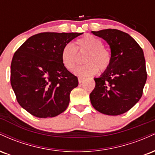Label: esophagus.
Segmentation results:
<instances>
[{
	"mask_svg": "<svg viewBox=\"0 0 155 155\" xmlns=\"http://www.w3.org/2000/svg\"><path fill=\"white\" fill-rule=\"evenodd\" d=\"M78 79H79V83H81V82H82L83 80L84 79V77H80V76H79V77L78 78Z\"/></svg>",
	"mask_w": 155,
	"mask_h": 155,
	"instance_id": "1",
	"label": "esophagus"
}]
</instances>
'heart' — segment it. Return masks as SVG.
Masks as SVG:
<instances>
[{
  "instance_id": "heart-1",
  "label": "heart",
  "mask_w": 155,
  "mask_h": 155,
  "mask_svg": "<svg viewBox=\"0 0 155 155\" xmlns=\"http://www.w3.org/2000/svg\"><path fill=\"white\" fill-rule=\"evenodd\" d=\"M76 47L71 43L65 44L61 51V60L67 70L72 71L79 62V54H85L84 62L86 63L77 68L75 74L81 76H91L100 72H105L110 67L112 61L111 53L104 47L101 38L93 35L87 34L78 38Z\"/></svg>"
}]
</instances>
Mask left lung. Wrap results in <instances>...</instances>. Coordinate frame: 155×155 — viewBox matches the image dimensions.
Masks as SVG:
<instances>
[{"instance_id":"1","label":"left lung","mask_w":155,"mask_h":155,"mask_svg":"<svg viewBox=\"0 0 155 155\" xmlns=\"http://www.w3.org/2000/svg\"><path fill=\"white\" fill-rule=\"evenodd\" d=\"M111 48L110 67L95 78V87L90 95L97 111L106 115H120L129 111L140 100L147 79L143 51L127 33L116 29L92 31Z\"/></svg>"}]
</instances>
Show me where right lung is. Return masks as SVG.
I'll return each mask as SVG.
<instances>
[{"label": "right lung", "mask_w": 155, "mask_h": 155, "mask_svg": "<svg viewBox=\"0 0 155 155\" xmlns=\"http://www.w3.org/2000/svg\"><path fill=\"white\" fill-rule=\"evenodd\" d=\"M82 33L45 32L30 37L15 51L11 84L17 102L38 118L54 117L66 109L78 78L61 60L65 44Z\"/></svg>", "instance_id": "1"}]
</instances>
